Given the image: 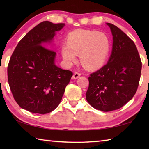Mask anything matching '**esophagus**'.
Masks as SVG:
<instances>
[{
  "instance_id": "obj_1",
  "label": "esophagus",
  "mask_w": 149,
  "mask_h": 149,
  "mask_svg": "<svg viewBox=\"0 0 149 149\" xmlns=\"http://www.w3.org/2000/svg\"><path fill=\"white\" fill-rule=\"evenodd\" d=\"M80 76H81V74H79V73L77 72H75L74 74V75H73L72 79H78Z\"/></svg>"
}]
</instances>
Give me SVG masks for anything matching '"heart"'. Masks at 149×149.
<instances>
[{"label":"heart","mask_w":149,"mask_h":149,"mask_svg":"<svg viewBox=\"0 0 149 149\" xmlns=\"http://www.w3.org/2000/svg\"><path fill=\"white\" fill-rule=\"evenodd\" d=\"M67 45L61 47L63 59L71 64L79 54L84 68L95 70L101 67L109 54L110 43L105 34L96 31L77 29L68 34Z\"/></svg>","instance_id":"obj_1"}]
</instances>
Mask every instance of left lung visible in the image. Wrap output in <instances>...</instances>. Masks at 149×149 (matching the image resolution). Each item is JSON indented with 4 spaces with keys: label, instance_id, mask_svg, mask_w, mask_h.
<instances>
[{
    "label": "left lung",
    "instance_id": "1",
    "mask_svg": "<svg viewBox=\"0 0 149 149\" xmlns=\"http://www.w3.org/2000/svg\"><path fill=\"white\" fill-rule=\"evenodd\" d=\"M113 35L109 61L88 77L86 100L104 112L120 109L132 99L141 76V61L133 41L115 25L106 24Z\"/></svg>",
    "mask_w": 149,
    "mask_h": 149
}]
</instances>
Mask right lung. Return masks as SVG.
I'll list each match as a JSON object with an SVG mask.
<instances>
[{"instance_id": "obj_1", "label": "right lung", "mask_w": 149, "mask_h": 149, "mask_svg": "<svg viewBox=\"0 0 149 149\" xmlns=\"http://www.w3.org/2000/svg\"><path fill=\"white\" fill-rule=\"evenodd\" d=\"M64 26L65 24L41 22L26 34L13 52L8 79L13 96L22 109L44 115L61 102L73 73L55 65L56 53L48 49L47 44L56 31Z\"/></svg>"}]
</instances>
